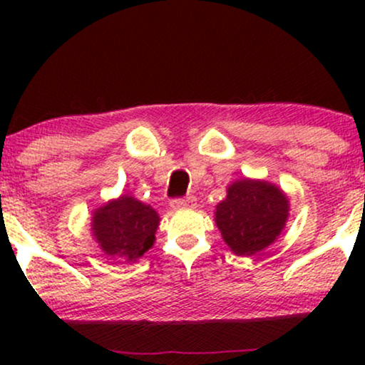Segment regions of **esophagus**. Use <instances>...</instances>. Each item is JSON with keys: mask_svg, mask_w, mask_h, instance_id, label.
Masks as SVG:
<instances>
[{"mask_svg": "<svg viewBox=\"0 0 365 365\" xmlns=\"http://www.w3.org/2000/svg\"><path fill=\"white\" fill-rule=\"evenodd\" d=\"M171 209L180 211V209H192L195 207V197H185V199H173L170 202Z\"/></svg>", "mask_w": 365, "mask_h": 365, "instance_id": "obj_1", "label": "esophagus"}]
</instances>
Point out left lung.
Segmentation results:
<instances>
[{"label": "left lung", "instance_id": "left-lung-1", "mask_svg": "<svg viewBox=\"0 0 365 365\" xmlns=\"http://www.w3.org/2000/svg\"><path fill=\"white\" fill-rule=\"evenodd\" d=\"M290 215V199L274 183L242 178L226 188L215 221L225 244L237 255H255L274 244Z\"/></svg>", "mask_w": 365, "mask_h": 365}]
</instances>
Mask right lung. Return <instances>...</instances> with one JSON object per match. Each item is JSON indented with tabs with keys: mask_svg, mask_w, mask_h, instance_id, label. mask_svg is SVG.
Listing matches in <instances>:
<instances>
[{
	"mask_svg": "<svg viewBox=\"0 0 365 365\" xmlns=\"http://www.w3.org/2000/svg\"><path fill=\"white\" fill-rule=\"evenodd\" d=\"M159 215L156 209L135 197L121 194L96 207L91 216V232L96 244L108 257L135 262L156 242Z\"/></svg>",
	"mask_w": 365,
	"mask_h": 365,
	"instance_id": "right-lung-1",
	"label": "right lung"
}]
</instances>
